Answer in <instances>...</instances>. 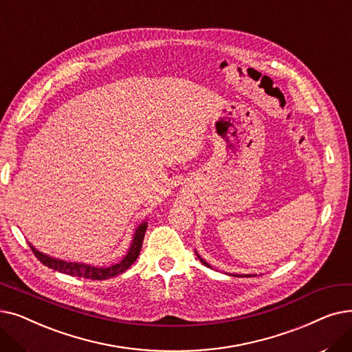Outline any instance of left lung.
Masks as SVG:
<instances>
[{
  "mask_svg": "<svg viewBox=\"0 0 352 352\" xmlns=\"http://www.w3.org/2000/svg\"><path fill=\"white\" fill-rule=\"evenodd\" d=\"M197 258H199V259H200V262H202V263H204V265H205V266H208V267H210V265H209V263H208V262H205V261H204V259H202V258H200V256H199V255H197ZM235 276H243V275H235ZM245 276H252V275H245ZM254 276H255V275H254Z\"/></svg>",
  "mask_w": 352,
  "mask_h": 352,
  "instance_id": "1",
  "label": "left lung"
}]
</instances>
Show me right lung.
<instances>
[{"label": "right lung", "mask_w": 352, "mask_h": 352, "mask_svg": "<svg viewBox=\"0 0 352 352\" xmlns=\"http://www.w3.org/2000/svg\"><path fill=\"white\" fill-rule=\"evenodd\" d=\"M147 229V222H143L138 226L135 236H133L131 245L127 250L126 256L119 262L114 263L109 267H98V266H93V265H87V263H78V262H67V261H61V259H56L48 256L40 250H37L31 243L30 248L34 255L37 256V259L45 265L47 267H52L54 271H58L61 274L65 275H72V276H78V278H86V279H93V280H103V279H109L113 278L119 274H123L127 267H130L133 263L136 262L140 249H142V243H143V238H144V232Z\"/></svg>", "instance_id": "right-lung-1"}]
</instances>
